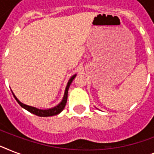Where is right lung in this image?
<instances>
[{
  "label": "right lung",
  "instance_id": "right-lung-1",
  "mask_svg": "<svg viewBox=\"0 0 154 154\" xmlns=\"http://www.w3.org/2000/svg\"><path fill=\"white\" fill-rule=\"evenodd\" d=\"M76 77V74L73 75L71 78L69 79V82H68L67 86H66V89H65V95H64V97H63L62 101L58 105L55 106L54 108H52V109H37V108L35 107H32V106H29V105H25V104H23V103L20 102L19 100H18L16 96L13 94V97H15L16 101H17L18 104L21 106L22 108L25 109L26 110H28L29 112H32L33 114L37 115V116H39V117H50V116H54V115H57L58 113H60L63 109H64V108H65V105H66V102H67V98H68V90H69V88L70 85L72 83V82L73 81V79Z\"/></svg>",
  "mask_w": 154,
  "mask_h": 154
}]
</instances>
